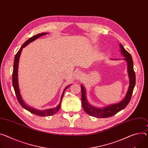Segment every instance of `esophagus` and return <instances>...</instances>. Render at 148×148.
I'll use <instances>...</instances> for the list:
<instances>
[{"label": "esophagus", "instance_id": "esophagus-1", "mask_svg": "<svg viewBox=\"0 0 148 148\" xmlns=\"http://www.w3.org/2000/svg\"><path fill=\"white\" fill-rule=\"evenodd\" d=\"M75 78L77 79H81L82 77H83V73L81 71H78L75 73Z\"/></svg>", "mask_w": 148, "mask_h": 148}]
</instances>
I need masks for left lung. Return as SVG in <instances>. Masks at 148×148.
<instances>
[{
  "mask_svg": "<svg viewBox=\"0 0 148 148\" xmlns=\"http://www.w3.org/2000/svg\"><path fill=\"white\" fill-rule=\"evenodd\" d=\"M120 52L125 58L123 60L127 62V73L129 78V86L125 98L120 102L115 104L107 105L103 107H97L90 104L87 99L86 90L83 84L81 85L82 88V103L83 109L90 116L98 118H106L112 116L119 112L124 109L129 104L133 91L135 86L136 76L133 70V62L130 53L123 48V45L119 44ZM116 60L117 59H115Z\"/></svg>",
  "mask_w": 148,
  "mask_h": 148,
  "instance_id": "8db88e82",
  "label": "left lung"
}]
</instances>
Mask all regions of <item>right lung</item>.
<instances>
[{"mask_svg":"<svg viewBox=\"0 0 148 148\" xmlns=\"http://www.w3.org/2000/svg\"><path fill=\"white\" fill-rule=\"evenodd\" d=\"M48 33L47 32H45V33H41V34H37L36 35L33 36L32 37L30 38L29 39H28L23 45L21 47V48L19 49V50L18 51V52H17V53L16 54L15 57V60H14V63H13V74H12V84H13V87L14 88V90L16 94V96L18 99V102L19 103V104L21 105V106L23 107V109H26V110L29 111V112H31V113L36 114L38 116H52L53 114H56L60 109L61 107V101L64 96V92L65 91V90L68 88L70 86H66L65 89L64 90L62 96L60 99V102L59 103V104L55 107V108H52V109H46V110H39L33 108L32 107H30L29 106H28L26 104L25 101H23V100L22 99V97L21 96V92H20V89H19V82H18V66H19V58H20V56L21 54V52L22 51V49L23 48H25L26 46H27L29 43L33 42L35 40H36V39L39 38V37H41L43 35H47Z\"/></svg>","mask_w":148,"mask_h":148,"instance_id":"right-lung-1","label":"right lung"}]
</instances>
